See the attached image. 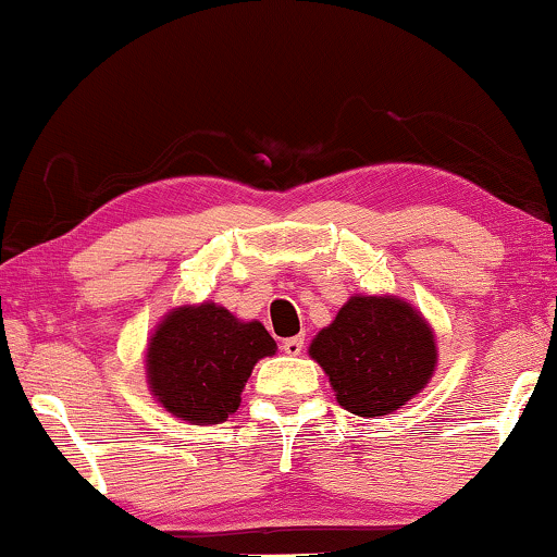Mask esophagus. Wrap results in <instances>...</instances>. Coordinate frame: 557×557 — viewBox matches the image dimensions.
<instances>
[{
    "mask_svg": "<svg viewBox=\"0 0 557 557\" xmlns=\"http://www.w3.org/2000/svg\"><path fill=\"white\" fill-rule=\"evenodd\" d=\"M302 347H306V339H302V336H290V339L283 342V351L290 357H298Z\"/></svg>",
    "mask_w": 557,
    "mask_h": 557,
    "instance_id": "34e87169",
    "label": "esophagus"
}]
</instances>
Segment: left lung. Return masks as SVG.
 <instances>
[{
  "mask_svg": "<svg viewBox=\"0 0 557 557\" xmlns=\"http://www.w3.org/2000/svg\"><path fill=\"white\" fill-rule=\"evenodd\" d=\"M308 355L326 372L336 404L364 419L417 398L440 360L432 323L398 295H351Z\"/></svg>",
  "mask_w": 557,
  "mask_h": 557,
  "instance_id": "8db88e82",
  "label": "left lung"
}]
</instances>
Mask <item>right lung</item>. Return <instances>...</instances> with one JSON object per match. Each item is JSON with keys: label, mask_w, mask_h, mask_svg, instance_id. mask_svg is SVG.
<instances>
[{"label": "right lung", "mask_w": 557, "mask_h": 557, "mask_svg": "<svg viewBox=\"0 0 557 557\" xmlns=\"http://www.w3.org/2000/svg\"><path fill=\"white\" fill-rule=\"evenodd\" d=\"M277 344L262 321L236 319L213 300L172 308L146 344V383L159 406L189 424H221L242 406L259 360Z\"/></svg>", "instance_id": "obj_1"}]
</instances>
